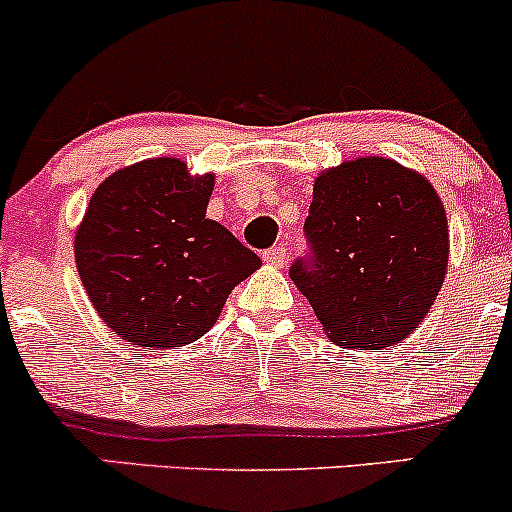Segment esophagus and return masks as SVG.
Returning a JSON list of instances; mask_svg holds the SVG:
<instances>
[{
    "instance_id": "obj_1",
    "label": "esophagus",
    "mask_w": 512,
    "mask_h": 512,
    "mask_svg": "<svg viewBox=\"0 0 512 512\" xmlns=\"http://www.w3.org/2000/svg\"><path fill=\"white\" fill-rule=\"evenodd\" d=\"M263 261L271 263V266H283L286 263V246L278 244V246H271V249L263 251Z\"/></svg>"
}]
</instances>
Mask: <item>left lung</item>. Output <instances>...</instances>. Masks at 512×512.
<instances>
[{
  "label": "left lung",
  "instance_id": "left-lung-1",
  "mask_svg": "<svg viewBox=\"0 0 512 512\" xmlns=\"http://www.w3.org/2000/svg\"><path fill=\"white\" fill-rule=\"evenodd\" d=\"M308 251L288 268L337 345L384 350L424 320L446 276L439 194L394 160L323 172L303 224Z\"/></svg>",
  "mask_w": 512,
  "mask_h": 512
}]
</instances>
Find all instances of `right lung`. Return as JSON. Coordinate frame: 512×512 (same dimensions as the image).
Listing matches in <instances>:
<instances>
[{
	"mask_svg": "<svg viewBox=\"0 0 512 512\" xmlns=\"http://www.w3.org/2000/svg\"><path fill=\"white\" fill-rule=\"evenodd\" d=\"M214 177L175 157L138 162L96 189L76 234V266L98 315L140 347L199 340L229 293L261 266L207 219Z\"/></svg>",
	"mask_w": 512,
	"mask_h": 512,
	"instance_id": "obj_1",
	"label": "right lung"
}]
</instances>
